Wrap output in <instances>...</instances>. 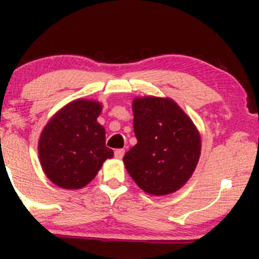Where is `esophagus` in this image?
Segmentation results:
<instances>
[{
  "instance_id": "esophagus-1",
  "label": "esophagus",
  "mask_w": 259,
  "mask_h": 259,
  "mask_svg": "<svg viewBox=\"0 0 259 259\" xmlns=\"http://www.w3.org/2000/svg\"><path fill=\"white\" fill-rule=\"evenodd\" d=\"M124 154H125V150H124V149H116V150L114 151L115 158H117V159H121L122 156H124Z\"/></svg>"
}]
</instances>
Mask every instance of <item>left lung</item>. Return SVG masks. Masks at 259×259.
Instances as JSON below:
<instances>
[{
  "mask_svg": "<svg viewBox=\"0 0 259 259\" xmlns=\"http://www.w3.org/2000/svg\"><path fill=\"white\" fill-rule=\"evenodd\" d=\"M133 111L138 143L122 159L127 173L149 194L176 192L199 160L198 130L170 99H135Z\"/></svg>",
  "mask_w": 259,
  "mask_h": 259,
  "instance_id": "8db88e82",
  "label": "left lung"
}]
</instances>
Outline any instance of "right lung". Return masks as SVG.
Segmentation results:
<instances>
[{"mask_svg": "<svg viewBox=\"0 0 259 259\" xmlns=\"http://www.w3.org/2000/svg\"><path fill=\"white\" fill-rule=\"evenodd\" d=\"M101 105L76 100L46 125L38 143L41 165L54 184L80 189L95 178L114 151L105 146V129L96 121Z\"/></svg>", "mask_w": 259, "mask_h": 259, "instance_id": "right-lung-1", "label": "right lung"}]
</instances>
